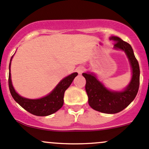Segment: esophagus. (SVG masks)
Masks as SVG:
<instances>
[{
    "instance_id": "1",
    "label": "esophagus",
    "mask_w": 149,
    "mask_h": 149,
    "mask_svg": "<svg viewBox=\"0 0 149 149\" xmlns=\"http://www.w3.org/2000/svg\"><path fill=\"white\" fill-rule=\"evenodd\" d=\"M84 70H85V68H84V67H82V66H81V67H79L76 68V71L78 72V73H79V74H81V73L84 71Z\"/></svg>"
}]
</instances>
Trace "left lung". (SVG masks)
Instances as JSON below:
<instances>
[{"mask_svg":"<svg viewBox=\"0 0 149 149\" xmlns=\"http://www.w3.org/2000/svg\"><path fill=\"white\" fill-rule=\"evenodd\" d=\"M115 42L114 48L122 49L127 55L132 69V79L123 91H113L107 89L93 73H84L86 79V91L88 98V104L92 109L106 114L120 112L127 107L137 95L140 84V68L130 44L118 37H111Z\"/></svg>","mask_w":149,"mask_h":149,"instance_id":"1","label":"left lung"}]
</instances>
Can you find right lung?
I'll use <instances>...</instances> for the list:
<instances>
[{
  "mask_svg": "<svg viewBox=\"0 0 149 149\" xmlns=\"http://www.w3.org/2000/svg\"><path fill=\"white\" fill-rule=\"evenodd\" d=\"M13 56L11 57V59ZM10 59V61H11ZM10 62L9 64V70ZM78 75L77 73H73L64 78L59 82L55 88L48 95L37 100H30L21 97L16 92L12 85L10 73L8 75V86L10 94L13 100L21 107L29 113L37 116H47L52 115L61 109L63 105L64 93L65 90L70 86L73 79Z\"/></svg>",
  "mask_w": 149,
  "mask_h": 149,
  "instance_id": "add662e5",
  "label": "right lung"
}]
</instances>
